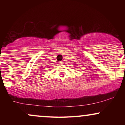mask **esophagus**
Returning a JSON list of instances; mask_svg holds the SVG:
<instances>
[{
  "label": "esophagus",
  "instance_id": "1",
  "mask_svg": "<svg viewBox=\"0 0 125 125\" xmlns=\"http://www.w3.org/2000/svg\"><path fill=\"white\" fill-rule=\"evenodd\" d=\"M63 64V62H59V64Z\"/></svg>",
  "mask_w": 125,
  "mask_h": 125
}]
</instances>
